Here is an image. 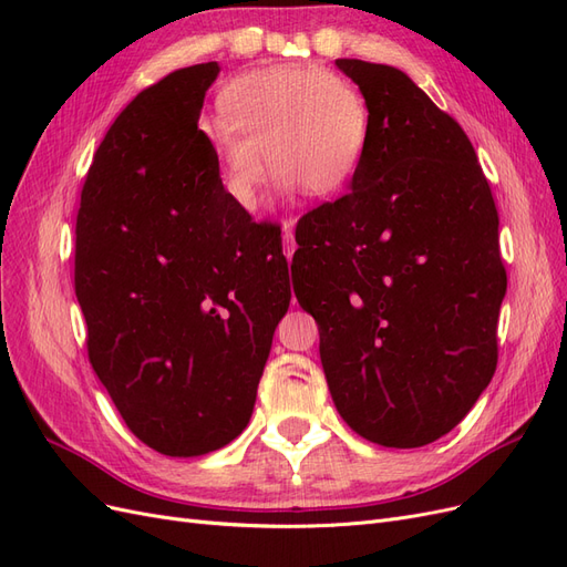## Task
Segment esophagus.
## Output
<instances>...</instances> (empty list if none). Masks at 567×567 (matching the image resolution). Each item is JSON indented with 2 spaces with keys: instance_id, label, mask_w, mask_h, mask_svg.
Listing matches in <instances>:
<instances>
[{
  "instance_id": "1",
  "label": "esophagus",
  "mask_w": 567,
  "mask_h": 567,
  "mask_svg": "<svg viewBox=\"0 0 567 567\" xmlns=\"http://www.w3.org/2000/svg\"><path fill=\"white\" fill-rule=\"evenodd\" d=\"M281 238H284V255H286V260L290 262V257H293V252H296V241H293V219H286Z\"/></svg>"
}]
</instances>
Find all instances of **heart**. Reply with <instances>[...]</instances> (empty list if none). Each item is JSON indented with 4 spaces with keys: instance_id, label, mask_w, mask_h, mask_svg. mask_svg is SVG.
I'll return each mask as SVG.
<instances>
[{
    "instance_id": "obj_1",
    "label": "heart",
    "mask_w": 567,
    "mask_h": 567,
    "mask_svg": "<svg viewBox=\"0 0 567 567\" xmlns=\"http://www.w3.org/2000/svg\"><path fill=\"white\" fill-rule=\"evenodd\" d=\"M227 117L203 125L227 196L255 210L269 167L279 184L310 196L346 186L364 158L371 115L364 94L346 75L310 65L255 71L221 96Z\"/></svg>"
}]
</instances>
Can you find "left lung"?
<instances>
[{"instance_id":"8db88e82","label":"left lung","mask_w":567,"mask_h":567,"mask_svg":"<svg viewBox=\"0 0 567 567\" xmlns=\"http://www.w3.org/2000/svg\"><path fill=\"white\" fill-rule=\"evenodd\" d=\"M336 65L364 94L371 130L350 194L298 221L296 296L319 323L342 421L383 447H423L496 369L499 215L466 132L406 73Z\"/></svg>"}]
</instances>
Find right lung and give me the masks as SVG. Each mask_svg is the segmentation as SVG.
<instances>
[{
	"label": "right lung",
	"instance_id": "right-lung-1",
	"mask_svg": "<svg viewBox=\"0 0 567 567\" xmlns=\"http://www.w3.org/2000/svg\"><path fill=\"white\" fill-rule=\"evenodd\" d=\"M217 75L188 65L130 101L75 225L90 362L130 431L184 458L241 435L290 302L277 229L227 196L198 130Z\"/></svg>",
	"mask_w": 567,
	"mask_h": 567
}]
</instances>
